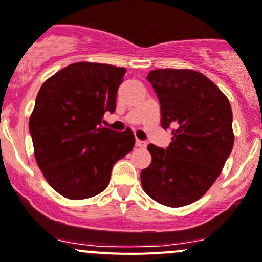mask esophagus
<instances>
[{"instance_id": "obj_1", "label": "esophagus", "mask_w": 262, "mask_h": 262, "mask_svg": "<svg viewBox=\"0 0 262 262\" xmlns=\"http://www.w3.org/2000/svg\"><path fill=\"white\" fill-rule=\"evenodd\" d=\"M136 146L137 147H141V148H146L147 143L144 141H141V139H137V141H136Z\"/></svg>"}]
</instances>
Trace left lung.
I'll list each match as a JSON object with an SVG mask.
<instances>
[{
	"label": "left lung",
	"mask_w": 262,
	"mask_h": 262,
	"mask_svg": "<svg viewBox=\"0 0 262 262\" xmlns=\"http://www.w3.org/2000/svg\"><path fill=\"white\" fill-rule=\"evenodd\" d=\"M160 101L161 126H171L166 149L148 144L152 162L142 170L144 192L180 207L201 199L222 172L234 143L230 103L204 74L157 69L147 75Z\"/></svg>",
	"instance_id": "8db88e82"
}]
</instances>
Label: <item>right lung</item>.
<instances>
[{
    "label": "right lung",
    "mask_w": 262,
    "mask_h": 262,
    "mask_svg": "<svg viewBox=\"0 0 262 262\" xmlns=\"http://www.w3.org/2000/svg\"><path fill=\"white\" fill-rule=\"evenodd\" d=\"M125 68L75 62L40 87L29 119L34 156L48 184L69 200L106 189L116 161L133 149V132L101 126L116 108Z\"/></svg>",
    "instance_id": "add662e5"
}]
</instances>
